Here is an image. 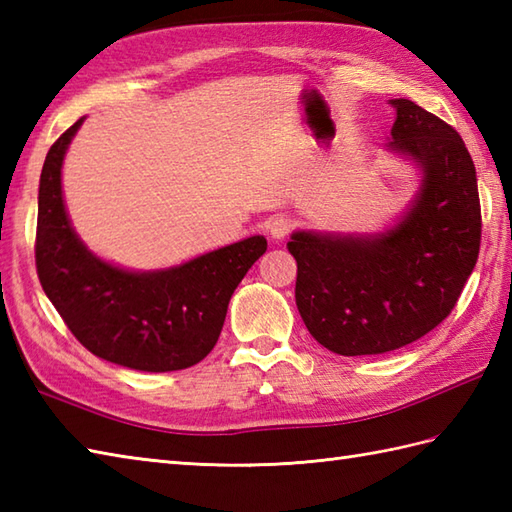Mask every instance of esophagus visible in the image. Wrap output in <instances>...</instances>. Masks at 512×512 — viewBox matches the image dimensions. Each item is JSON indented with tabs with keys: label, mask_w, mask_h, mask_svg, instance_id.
Instances as JSON below:
<instances>
[{
	"label": "esophagus",
	"mask_w": 512,
	"mask_h": 512,
	"mask_svg": "<svg viewBox=\"0 0 512 512\" xmlns=\"http://www.w3.org/2000/svg\"><path fill=\"white\" fill-rule=\"evenodd\" d=\"M268 233L270 237L275 239V242H281L288 233H290V220L284 215H275L273 220L268 222Z\"/></svg>",
	"instance_id": "obj_1"
}]
</instances>
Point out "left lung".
I'll return each mask as SVG.
<instances>
[{
	"label": "left lung",
	"mask_w": 512,
	"mask_h": 512,
	"mask_svg": "<svg viewBox=\"0 0 512 512\" xmlns=\"http://www.w3.org/2000/svg\"><path fill=\"white\" fill-rule=\"evenodd\" d=\"M389 103V147L422 171L409 211L378 235L297 231L288 242L301 319L341 356L385 354L431 332L455 308L480 253V195L464 140L413 101Z\"/></svg>",
	"instance_id": "1"
}]
</instances>
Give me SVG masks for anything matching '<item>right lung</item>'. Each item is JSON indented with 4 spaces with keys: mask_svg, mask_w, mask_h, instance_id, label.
Instances as JSON below:
<instances>
[{
    "mask_svg": "<svg viewBox=\"0 0 512 512\" xmlns=\"http://www.w3.org/2000/svg\"><path fill=\"white\" fill-rule=\"evenodd\" d=\"M79 118L48 151L39 180L35 262L41 288L83 347L140 372L187 369L213 350L248 268L266 253V237L154 273H132L92 255L63 204L61 167Z\"/></svg>",
    "mask_w": 512,
    "mask_h": 512,
    "instance_id": "right-lung-1",
    "label": "right lung"
}]
</instances>
